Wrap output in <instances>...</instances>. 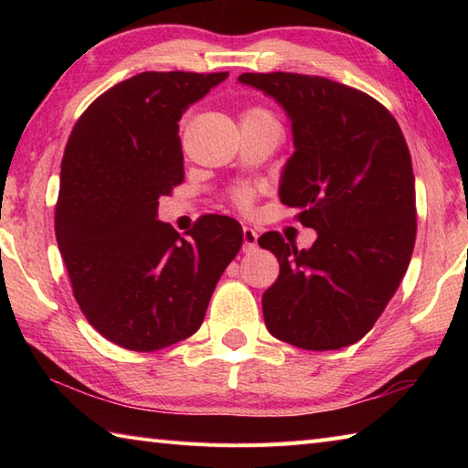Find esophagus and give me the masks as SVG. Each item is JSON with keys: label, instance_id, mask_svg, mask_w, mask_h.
Listing matches in <instances>:
<instances>
[{"label": "esophagus", "instance_id": "1", "mask_svg": "<svg viewBox=\"0 0 468 468\" xmlns=\"http://www.w3.org/2000/svg\"><path fill=\"white\" fill-rule=\"evenodd\" d=\"M257 231H253L251 227H243V251L250 253L253 250H257Z\"/></svg>", "mask_w": 468, "mask_h": 468}]
</instances>
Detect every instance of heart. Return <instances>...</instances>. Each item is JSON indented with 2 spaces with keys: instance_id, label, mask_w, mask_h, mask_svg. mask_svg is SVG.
<instances>
[{
  "instance_id": "1",
  "label": "heart",
  "mask_w": 468,
  "mask_h": 468,
  "mask_svg": "<svg viewBox=\"0 0 468 468\" xmlns=\"http://www.w3.org/2000/svg\"><path fill=\"white\" fill-rule=\"evenodd\" d=\"M261 118H273V116L267 112L265 108H250V111L243 112L241 122H245V121H261ZM237 201H239L241 207H247V205L251 203V193L250 191H241L239 195H237Z\"/></svg>"
}]
</instances>
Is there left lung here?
I'll return each instance as SVG.
<instances>
[{"label":"left lung","instance_id":"1","mask_svg":"<svg viewBox=\"0 0 468 468\" xmlns=\"http://www.w3.org/2000/svg\"><path fill=\"white\" fill-rule=\"evenodd\" d=\"M292 121L295 151L280 198L317 231L297 250L275 231L257 243L280 261L263 293L267 330L303 350H340L372 330L409 270L416 239L410 151L396 118L356 88L292 72L241 74Z\"/></svg>","mask_w":468,"mask_h":468}]
</instances>
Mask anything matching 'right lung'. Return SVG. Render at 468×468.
<instances>
[{"label": "right lung", "instance_id": "add662e5", "mask_svg": "<svg viewBox=\"0 0 468 468\" xmlns=\"http://www.w3.org/2000/svg\"><path fill=\"white\" fill-rule=\"evenodd\" d=\"M227 76L136 74L98 96L68 138L58 250L86 320L126 350L193 335L243 245L231 217L205 215L186 237L156 218L158 198L185 178L178 121Z\"/></svg>", "mask_w": 468, "mask_h": 468}]
</instances>
